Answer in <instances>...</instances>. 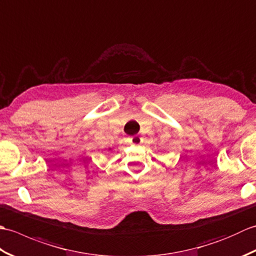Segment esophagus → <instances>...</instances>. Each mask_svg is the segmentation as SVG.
Masks as SVG:
<instances>
[{
	"mask_svg": "<svg viewBox=\"0 0 256 256\" xmlns=\"http://www.w3.org/2000/svg\"><path fill=\"white\" fill-rule=\"evenodd\" d=\"M128 140L132 145H138L142 143V138L138 136V135H134V136L128 138Z\"/></svg>",
	"mask_w": 256,
	"mask_h": 256,
	"instance_id": "34e87169",
	"label": "esophagus"
}]
</instances>
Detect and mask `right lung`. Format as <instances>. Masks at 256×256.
I'll return each mask as SVG.
<instances>
[{
    "label": "right lung",
    "instance_id": "right-lung-1",
    "mask_svg": "<svg viewBox=\"0 0 256 256\" xmlns=\"http://www.w3.org/2000/svg\"><path fill=\"white\" fill-rule=\"evenodd\" d=\"M110 150H111V148H110Z\"/></svg>",
    "mask_w": 256,
    "mask_h": 256
}]
</instances>
